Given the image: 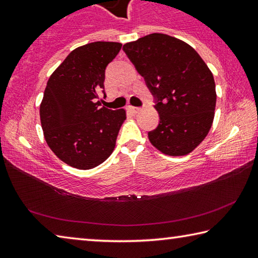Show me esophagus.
I'll return each instance as SVG.
<instances>
[{"label":"esophagus","mask_w":258,"mask_h":258,"mask_svg":"<svg viewBox=\"0 0 258 258\" xmlns=\"http://www.w3.org/2000/svg\"><path fill=\"white\" fill-rule=\"evenodd\" d=\"M127 109H128V110H130L131 112H132V113H137V112H139L140 110H141V109H140V108H138V107H132V106H130Z\"/></svg>","instance_id":"esophagus-1"}]
</instances>
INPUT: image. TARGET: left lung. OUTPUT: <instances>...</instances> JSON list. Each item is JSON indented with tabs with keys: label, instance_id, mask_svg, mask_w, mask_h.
I'll return each instance as SVG.
<instances>
[{
	"label": "left lung",
	"instance_id": "left-lung-1",
	"mask_svg": "<svg viewBox=\"0 0 258 258\" xmlns=\"http://www.w3.org/2000/svg\"><path fill=\"white\" fill-rule=\"evenodd\" d=\"M123 50L157 99V128L151 145L167 156L194 151L212 127L216 91L211 69L187 43L154 33L126 43Z\"/></svg>",
	"mask_w": 258,
	"mask_h": 258
}]
</instances>
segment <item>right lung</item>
<instances>
[{"label": "right lung", "instance_id": "add662e5", "mask_svg": "<svg viewBox=\"0 0 258 258\" xmlns=\"http://www.w3.org/2000/svg\"><path fill=\"white\" fill-rule=\"evenodd\" d=\"M121 43L93 42L77 47L52 73L40 106L41 124L50 149L63 163L91 169L112 154L124 109L100 108L104 71ZM106 95V94H104Z\"/></svg>", "mask_w": 258, "mask_h": 258}]
</instances>
